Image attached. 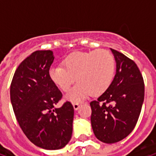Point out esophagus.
<instances>
[{
  "mask_svg": "<svg viewBox=\"0 0 156 156\" xmlns=\"http://www.w3.org/2000/svg\"><path fill=\"white\" fill-rule=\"evenodd\" d=\"M73 108H74L75 110H78L79 107H80V105L78 104V103H74V104H73Z\"/></svg>",
  "mask_w": 156,
  "mask_h": 156,
  "instance_id": "1",
  "label": "esophagus"
}]
</instances>
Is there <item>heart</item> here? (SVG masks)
Instances as JSON below:
<instances>
[{"instance_id": "obj_1", "label": "heart", "mask_w": 156, "mask_h": 156, "mask_svg": "<svg viewBox=\"0 0 156 156\" xmlns=\"http://www.w3.org/2000/svg\"><path fill=\"white\" fill-rule=\"evenodd\" d=\"M62 65L64 68L51 67L48 75L62 91H68L76 77L78 83L65 95L73 103L81 102L89 94H102L109 87L115 70V58L105 49L71 53L62 60Z\"/></svg>"}]
</instances>
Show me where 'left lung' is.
Wrapping results in <instances>:
<instances>
[{
	"mask_svg": "<svg viewBox=\"0 0 156 156\" xmlns=\"http://www.w3.org/2000/svg\"><path fill=\"white\" fill-rule=\"evenodd\" d=\"M116 73L107 90L92 101L91 124L96 138L113 144L127 137L135 127L144 98L140 71L134 61L110 48Z\"/></svg>",
	"mask_w": 156,
	"mask_h": 156,
	"instance_id": "8db88e82",
	"label": "left lung"
}]
</instances>
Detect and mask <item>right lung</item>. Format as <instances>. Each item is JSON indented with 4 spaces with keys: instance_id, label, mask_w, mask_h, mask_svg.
Returning a JSON list of instances; mask_svg holds the SVG:
<instances>
[{
    "instance_id": "1",
    "label": "right lung",
    "mask_w": 156,
    "mask_h": 156,
    "mask_svg": "<svg viewBox=\"0 0 156 156\" xmlns=\"http://www.w3.org/2000/svg\"><path fill=\"white\" fill-rule=\"evenodd\" d=\"M53 51L32 52L16 70L11 84V102L20 127L32 143L45 150H59L70 141L74 109L70 102L55 108L61 91L48 72Z\"/></svg>"
}]
</instances>
